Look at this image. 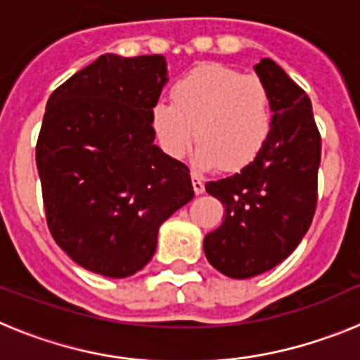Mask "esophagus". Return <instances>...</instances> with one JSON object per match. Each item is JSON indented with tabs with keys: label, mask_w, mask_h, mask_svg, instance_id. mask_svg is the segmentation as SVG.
<instances>
[{
	"label": "esophagus",
	"mask_w": 360,
	"mask_h": 360,
	"mask_svg": "<svg viewBox=\"0 0 360 360\" xmlns=\"http://www.w3.org/2000/svg\"><path fill=\"white\" fill-rule=\"evenodd\" d=\"M193 189H195L196 195H202L203 191H205V184H203L202 176L196 173H193Z\"/></svg>",
	"instance_id": "esophagus-1"
}]
</instances>
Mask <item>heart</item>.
Wrapping results in <instances>:
<instances>
[{"instance_id":"1","label":"heart","mask_w":360,"mask_h":360,"mask_svg":"<svg viewBox=\"0 0 360 360\" xmlns=\"http://www.w3.org/2000/svg\"><path fill=\"white\" fill-rule=\"evenodd\" d=\"M171 101L151 110L158 142L169 157L180 158L195 135V160L205 169H243L262 153L272 129L265 81L221 63L189 70L171 88Z\"/></svg>"}]
</instances>
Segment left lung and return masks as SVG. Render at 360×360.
Returning a JSON list of instances; mask_svg holds the SVG:
<instances>
[{
	"label": "left lung",
	"mask_w": 360,
	"mask_h": 360,
	"mask_svg": "<svg viewBox=\"0 0 360 360\" xmlns=\"http://www.w3.org/2000/svg\"><path fill=\"white\" fill-rule=\"evenodd\" d=\"M269 86L272 129L262 153L240 173L205 184L225 219L203 240L209 263L234 279L254 278L287 259L311 224L317 205L321 135L304 94L281 66H254Z\"/></svg>",
	"instance_id": "left-lung-1"
}]
</instances>
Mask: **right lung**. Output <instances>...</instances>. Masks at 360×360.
Here are the masks:
<instances>
[{
	"label": "right lung",
	"instance_id": "add662e5",
	"mask_svg": "<svg viewBox=\"0 0 360 360\" xmlns=\"http://www.w3.org/2000/svg\"><path fill=\"white\" fill-rule=\"evenodd\" d=\"M165 82L164 56L104 53L46 103L36 146L46 224L95 274L144 269L160 225L195 196L187 165L155 144L151 110Z\"/></svg>",
	"mask_w": 360,
	"mask_h": 360
}]
</instances>
